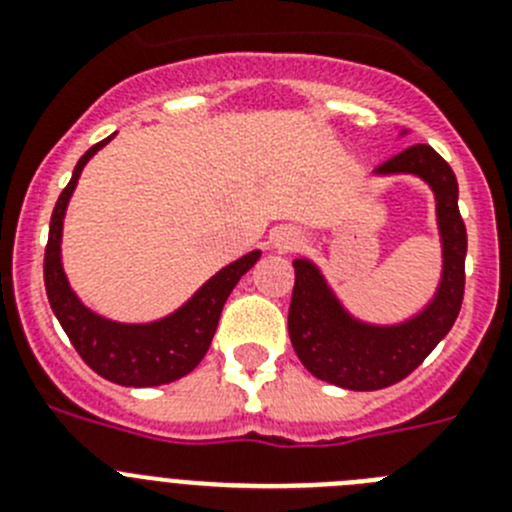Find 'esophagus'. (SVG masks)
Returning a JSON list of instances; mask_svg holds the SVG:
<instances>
[{
  "label": "esophagus",
  "instance_id": "obj_1",
  "mask_svg": "<svg viewBox=\"0 0 512 512\" xmlns=\"http://www.w3.org/2000/svg\"><path fill=\"white\" fill-rule=\"evenodd\" d=\"M299 243H302V236H299V231L292 228V225H279V228L271 231V246H274L276 251H292Z\"/></svg>",
  "mask_w": 512,
  "mask_h": 512
}]
</instances>
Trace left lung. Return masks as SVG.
<instances>
[{"label": "left lung", "mask_w": 512, "mask_h": 512, "mask_svg": "<svg viewBox=\"0 0 512 512\" xmlns=\"http://www.w3.org/2000/svg\"><path fill=\"white\" fill-rule=\"evenodd\" d=\"M409 129H398V139ZM373 177H416L434 195L442 271L421 309L398 322H370L337 297L325 271L297 256L289 304V337L304 368L348 391H378L403 381L447 337L464 294L467 231L459 215V187L452 167L429 144H414L370 172Z\"/></svg>", "instance_id": "left-lung-1"}]
</instances>
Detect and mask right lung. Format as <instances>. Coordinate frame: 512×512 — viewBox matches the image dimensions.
Segmentation results:
<instances>
[{
  "mask_svg": "<svg viewBox=\"0 0 512 512\" xmlns=\"http://www.w3.org/2000/svg\"><path fill=\"white\" fill-rule=\"evenodd\" d=\"M109 139L93 144L78 164L68 187L60 192L50 218L48 248H45V292L58 317L60 327L70 337L73 348L78 350L86 365L96 370L101 378L119 386L152 388L164 383L180 381L182 375L198 368L200 360L208 353L218 327L220 312L225 299L231 297L233 287L243 274L261 259V248H253L241 259L225 264L215 271L198 292L172 309L170 314L149 322H119L111 317L93 312L83 302L75 289L70 287L68 274L63 266V223L65 210L73 198L81 172L96 152H101Z\"/></svg>",
  "mask_w": 512,
  "mask_h": 512,
  "instance_id": "add662e5",
  "label": "right lung"
}]
</instances>
